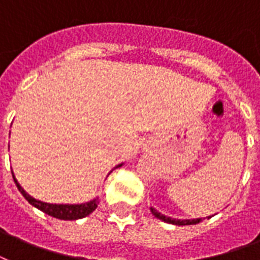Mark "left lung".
Wrapping results in <instances>:
<instances>
[{
    "label": "left lung",
    "mask_w": 260,
    "mask_h": 260,
    "mask_svg": "<svg viewBox=\"0 0 260 260\" xmlns=\"http://www.w3.org/2000/svg\"><path fill=\"white\" fill-rule=\"evenodd\" d=\"M149 210L153 215L157 218V219L163 220L166 223H171V225H178V226H186V225H196L199 222H202V218H196V219H175V218H171V216H166L163 214H160L156 208L153 207H149ZM208 218H211V216H208Z\"/></svg>",
    "instance_id": "1"
}]
</instances>
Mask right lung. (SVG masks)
<instances>
[{
    "label": "right lung",
    "instance_id": "add662e5",
    "mask_svg": "<svg viewBox=\"0 0 260 260\" xmlns=\"http://www.w3.org/2000/svg\"><path fill=\"white\" fill-rule=\"evenodd\" d=\"M123 163L118 165L115 169L120 167ZM12 177H13V181L16 183L17 189L19 192L23 194V197L26 199L27 202L30 203L31 206L37 207L38 210H41L45 214L48 215L53 216V218H57V219H63V220H77L81 219V218H85L89 214L94 211L97 206H99V197H95L93 200L87 203H82V204H50V203H45L41 202V200H37L32 196H30L28 193L21 188L20 183L17 182V179L15 178V174L12 173Z\"/></svg>",
    "mask_w": 260,
    "mask_h": 260
}]
</instances>
